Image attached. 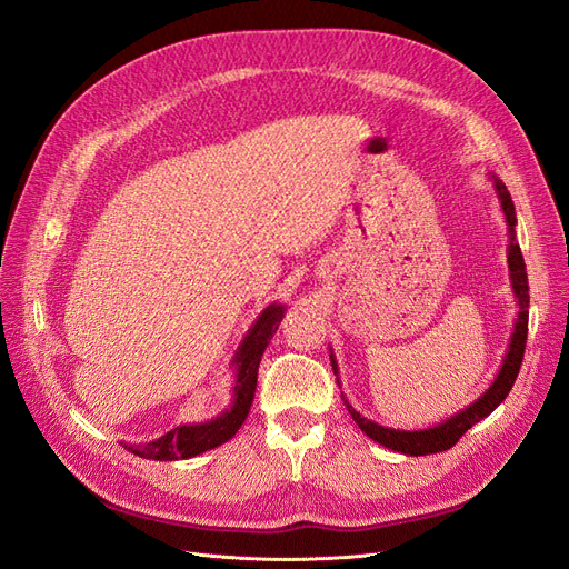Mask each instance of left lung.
I'll return each mask as SVG.
<instances>
[{"label": "left lung", "instance_id": "left-lung-1", "mask_svg": "<svg viewBox=\"0 0 569 569\" xmlns=\"http://www.w3.org/2000/svg\"><path fill=\"white\" fill-rule=\"evenodd\" d=\"M493 180V189L498 199H501V209L508 222V232H510V244H508V268H510V284L515 291V299H518L520 306V313L518 320H515V330L510 337V347L508 353L503 358V366L498 370L493 385L479 396L475 403H470L465 410L456 412L453 418L439 422L437 427H429V429H416V432H406V429H391V427H382L377 425L368 418L360 416V412L343 399V406L351 412L353 422L363 429V432L377 441L382 443L385 449L391 451H399L406 456H427V453H439V451H449L451 446L458 443V439L468 432L472 425H477L479 420H485L489 412H493L498 406L503 403L506 396L510 393L512 385H515V377L520 372L522 366V358H525V343H527V325H529V284H527V268H525V258L520 251V244L515 242V206L512 199L508 194L506 184L498 180L496 176H491ZM332 358V356H330ZM332 370L337 375V360L332 358ZM337 385H339V377H337Z\"/></svg>", "mask_w": 569, "mask_h": 569}]
</instances>
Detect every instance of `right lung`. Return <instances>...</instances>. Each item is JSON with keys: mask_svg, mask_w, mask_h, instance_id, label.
I'll list each match as a JSON object with an SVG mask.
<instances>
[{"mask_svg": "<svg viewBox=\"0 0 569 569\" xmlns=\"http://www.w3.org/2000/svg\"><path fill=\"white\" fill-rule=\"evenodd\" d=\"M284 318L282 303H270L266 311L258 316L244 341L239 343L234 353V401L228 410H222L220 416L211 422L199 425H180L173 427L163 437L153 439L149 443H126V449L137 453L140 458L149 460H184L194 458L203 451H211L216 446L226 443L237 435V429L249 416V408L256 393V380H258V366H261V356L270 343L272 335L278 332V327Z\"/></svg>", "mask_w": 569, "mask_h": 569, "instance_id": "right-lung-1", "label": "right lung"}]
</instances>
